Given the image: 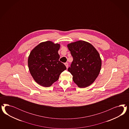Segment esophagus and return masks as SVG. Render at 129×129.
<instances>
[{"instance_id": "esophagus-1", "label": "esophagus", "mask_w": 129, "mask_h": 129, "mask_svg": "<svg viewBox=\"0 0 129 129\" xmlns=\"http://www.w3.org/2000/svg\"><path fill=\"white\" fill-rule=\"evenodd\" d=\"M65 66L67 68H68V66H69V64H68V63H65Z\"/></svg>"}]
</instances>
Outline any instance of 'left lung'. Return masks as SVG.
I'll return each instance as SVG.
<instances>
[{
  "label": "left lung",
  "mask_w": 129,
  "mask_h": 129,
  "mask_svg": "<svg viewBox=\"0 0 129 129\" xmlns=\"http://www.w3.org/2000/svg\"><path fill=\"white\" fill-rule=\"evenodd\" d=\"M68 48L73 57L68 71L78 87L90 85L97 78L101 68V59L95 48L90 43L78 41L70 43Z\"/></svg>",
  "instance_id": "8db88e82"
}]
</instances>
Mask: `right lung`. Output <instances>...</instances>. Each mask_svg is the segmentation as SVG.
I'll list each match as a JSON object with an SVG mask.
<instances>
[{
	"instance_id": "right-lung-1",
	"label": "right lung",
	"mask_w": 129,
	"mask_h": 129,
	"mask_svg": "<svg viewBox=\"0 0 129 129\" xmlns=\"http://www.w3.org/2000/svg\"><path fill=\"white\" fill-rule=\"evenodd\" d=\"M59 44L47 41L40 43L30 53L29 70L34 80L41 86H50L66 70L65 65L59 61Z\"/></svg>"
}]
</instances>
